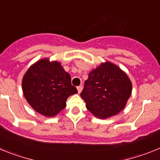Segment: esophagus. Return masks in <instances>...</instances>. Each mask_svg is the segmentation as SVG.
<instances>
[{
  "label": "esophagus",
  "instance_id": "esophagus-1",
  "mask_svg": "<svg viewBox=\"0 0 160 160\" xmlns=\"http://www.w3.org/2000/svg\"><path fill=\"white\" fill-rule=\"evenodd\" d=\"M77 89H78V92L79 93V94H80V93L82 92V89H83V87L82 86H79V87H77Z\"/></svg>",
  "mask_w": 160,
  "mask_h": 160
}]
</instances>
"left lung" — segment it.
Returning a JSON list of instances; mask_svg holds the SVG:
<instances>
[{
    "mask_svg": "<svg viewBox=\"0 0 160 160\" xmlns=\"http://www.w3.org/2000/svg\"><path fill=\"white\" fill-rule=\"evenodd\" d=\"M131 92L132 83L128 74L116 65L106 62L90 72L80 95L90 113L106 119L122 111Z\"/></svg>",
    "mask_w": 160,
    "mask_h": 160,
    "instance_id": "8db88e82",
    "label": "left lung"
}]
</instances>
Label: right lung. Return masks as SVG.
Masks as SVG:
<instances>
[{
    "label": "right lung",
    "instance_id": "add662e5",
    "mask_svg": "<svg viewBox=\"0 0 160 160\" xmlns=\"http://www.w3.org/2000/svg\"><path fill=\"white\" fill-rule=\"evenodd\" d=\"M22 90L31 107L46 117L62 111L68 97L78 93L62 64L49 58L38 60L28 69L22 78Z\"/></svg>",
    "mask_w": 160,
    "mask_h": 160
}]
</instances>
